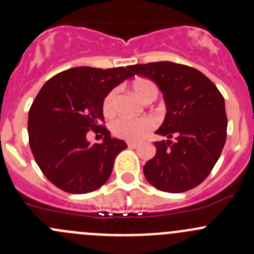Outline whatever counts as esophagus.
<instances>
[{"mask_svg": "<svg viewBox=\"0 0 254 254\" xmlns=\"http://www.w3.org/2000/svg\"><path fill=\"white\" fill-rule=\"evenodd\" d=\"M127 146H129L130 148H136L137 146H139V142H132V141H129V142H127Z\"/></svg>", "mask_w": 254, "mask_h": 254, "instance_id": "esophagus-1", "label": "esophagus"}]
</instances>
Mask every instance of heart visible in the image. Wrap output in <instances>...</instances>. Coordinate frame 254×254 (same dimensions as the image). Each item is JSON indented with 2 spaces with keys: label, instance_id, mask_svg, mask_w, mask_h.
I'll return each instance as SVG.
<instances>
[{
  "label": "heart",
  "instance_id": "obj_1",
  "mask_svg": "<svg viewBox=\"0 0 254 254\" xmlns=\"http://www.w3.org/2000/svg\"><path fill=\"white\" fill-rule=\"evenodd\" d=\"M132 89L142 102H153L158 96V87L153 81L147 78H137L132 82ZM117 89H112L103 99V113L106 117H111L115 111ZM153 127L151 118H127L120 117L113 120L111 129L113 134L125 140H137L147 134Z\"/></svg>",
  "mask_w": 254,
  "mask_h": 254
}]
</instances>
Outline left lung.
<instances>
[{
  "instance_id": "obj_1",
  "label": "left lung",
  "mask_w": 254,
  "mask_h": 254,
  "mask_svg": "<svg viewBox=\"0 0 254 254\" xmlns=\"http://www.w3.org/2000/svg\"><path fill=\"white\" fill-rule=\"evenodd\" d=\"M129 70L152 79L167 108L156 131L167 140L155 142V157L143 166L146 179L167 193L195 188L210 175L226 141L224 97L204 73L190 66L158 61L129 66Z\"/></svg>"
}]
</instances>
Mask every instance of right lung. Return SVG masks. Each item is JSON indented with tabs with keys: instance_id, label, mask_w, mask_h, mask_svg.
<instances>
[{
	"instance_id": "1",
	"label": "right lung",
	"mask_w": 254,
	"mask_h": 254,
	"mask_svg": "<svg viewBox=\"0 0 254 254\" xmlns=\"http://www.w3.org/2000/svg\"><path fill=\"white\" fill-rule=\"evenodd\" d=\"M132 76L125 67L79 66L58 73L42 87L30 107L28 134L33 156L54 186L86 194L108 181L115 157L127 146L101 127L103 99ZM89 129L101 132L104 142H87Z\"/></svg>"
}]
</instances>
